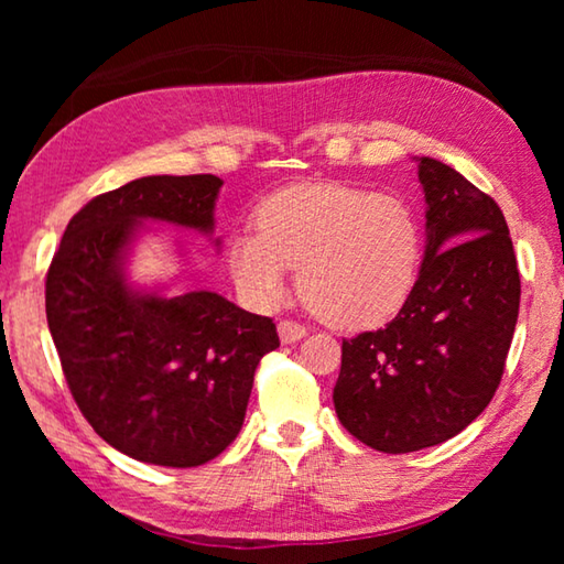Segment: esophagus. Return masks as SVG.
<instances>
[{"label":"esophagus","instance_id":"1","mask_svg":"<svg viewBox=\"0 0 564 564\" xmlns=\"http://www.w3.org/2000/svg\"><path fill=\"white\" fill-rule=\"evenodd\" d=\"M279 336L283 343H295L305 336V328L295 321H281L279 323Z\"/></svg>","mask_w":564,"mask_h":564}]
</instances>
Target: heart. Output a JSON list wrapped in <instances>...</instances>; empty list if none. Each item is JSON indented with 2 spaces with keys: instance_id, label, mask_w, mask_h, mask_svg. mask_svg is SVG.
<instances>
[{
  "instance_id": "obj_1",
  "label": "heart",
  "mask_w": 564,
  "mask_h": 564,
  "mask_svg": "<svg viewBox=\"0 0 564 564\" xmlns=\"http://www.w3.org/2000/svg\"><path fill=\"white\" fill-rule=\"evenodd\" d=\"M256 228L226 241V263L241 299L271 311L291 271L313 308L338 328H370L403 308L420 271V224L405 198L348 184L275 191Z\"/></svg>"
}]
</instances>
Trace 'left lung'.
<instances>
[{
    "mask_svg": "<svg viewBox=\"0 0 564 564\" xmlns=\"http://www.w3.org/2000/svg\"><path fill=\"white\" fill-rule=\"evenodd\" d=\"M425 259L398 316L343 340L333 388L343 427L380 453L445 443L500 386L520 311V273L500 206L443 161L417 159Z\"/></svg>",
    "mask_w": 564,
    "mask_h": 564,
    "instance_id": "8db88e82",
    "label": "left lung"
}]
</instances>
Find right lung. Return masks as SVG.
<instances>
[{
  "mask_svg": "<svg viewBox=\"0 0 564 564\" xmlns=\"http://www.w3.org/2000/svg\"><path fill=\"white\" fill-rule=\"evenodd\" d=\"M224 181L144 176L76 214L46 273V323L82 415L119 453L196 467L241 431L253 373L281 346L275 323L224 295L166 299L123 275L144 221L212 234ZM218 243V241H216Z\"/></svg>",
  "mask_w": 564,
  "mask_h": 564,
  "instance_id": "obj_1",
  "label": "right lung"
}]
</instances>
